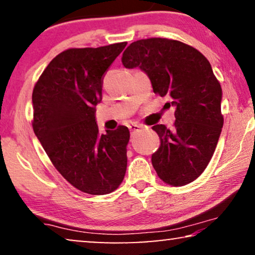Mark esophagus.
Returning <instances> with one entry per match:
<instances>
[{
  "label": "esophagus",
  "instance_id": "1",
  "mask_svg": "<svg viewBox=\"0 0 255 255\" xmlns=\"http://www.w3.org/2000/svg\"><path fill=\"white\" fill-rule=\"evenodd\" d=\"M141 128H142V125H140V124H135V123H132V124L128 125V128H130V131H131L132 134L135 133V132H138L139 130H140Z\"/></svg>",
  "mask_w": 255,
  "mask_h": 255
}]
</instances>
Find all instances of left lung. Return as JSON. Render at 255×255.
Returning <instances> with one entry per match:
<instances>
[{
    "label": "left lung",
    "instance_id": "left-lung-1",
    "mask_svg": "<svg viewBox=\"0 0 255 255\" xmlns=\"http://www.w3.org/2000/svg\"><path fill=\"white\" fill-rule=\"evenodd\" d=\"M125 68H139L153 92L169 97L175 109L172 128L156 124L161 145L152 165L172 186L193 182L207 168L223 128L222 88L208 59L189 45L166 38L133 41L122 58Z\"/></svg>",
    "mask_w": 255,
    "mask_h": 255
}]
</instances>
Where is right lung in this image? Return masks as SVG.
<instances>
[{
    "mask_svg": "<svg viewBox=\"0 0 255 255\" xmlns=\"http://www.w3.org/2000/svg\"><path fill=\"white\" fill-rule=\"evenodd\" d=\"M125 46L117 43L61 52L33 88L34 134L58 172L90 195L117 189L127 172L130 131L120 125L100 134L95 114L104 73Z\"/></svg>",
    "mask_w": 255,
    "mask_h": 255,
    "instance_id": "right-lung-1",
    "label": "right lung"
}]
</instances>
